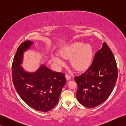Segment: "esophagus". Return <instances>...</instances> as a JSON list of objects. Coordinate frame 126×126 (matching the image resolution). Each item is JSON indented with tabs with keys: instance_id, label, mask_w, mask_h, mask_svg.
Here are the masks:
<instances>
[{
	"instance_id": "1",
	"label": "esophagus",
	"mask_w": 126,
	"mask_h": 126,
	"mask_svg": "<svg viewBox=\"0 0 126 126\" xmlns=\"http://www.w3.org/2000/svg\"><path fill=\"white\" fill-rule=\"evenodd\" d=\"M65 77H66V79L68 80V81H69V80H70L71 79V76L69 74H66Z\"/></svg>"
}]
</instances>
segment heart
Masks as SVG:
<instances>
[{
  "label": "heart",
  "mask_w": 126,
  "mask_h": 126,
  "mask_svg": "<svg viewBox=\"0 0 126 126\" xmlns=\"http://www.w3.org/2000/svg\"><path fill=\"white\" fill-rule=\"evenodd\" d=\"M93 48L89 44L77 42L73 43L61 51L60 55H52L53 62L58 65L64 64V59H69L72 57L71 63L76 70H82L89 65L93 57Z\"/></svg>",
  "instance_id": "1"
}]
</instances>
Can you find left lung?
I'll list each match as a JSON object with an SVG mask.
<instances>
[{"label":"left lung","instance_id":"left-lung-1","mask_svg":"<svg viewBox=\"0 0 126 126\" xmlns=\"http://www.w3.org/2000/svg\"><path fill=\"white\" fill-rule=\"evenodd\" d=\"M117 79V68L114 55L105 42L96 52L89 68L75 77L77 84L76 97L87 108L102 103L110 95Z\"/></svg>","mask_w":126,"mask_h":126}]
</instances>
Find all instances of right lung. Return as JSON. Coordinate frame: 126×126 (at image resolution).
Masks as SVG:
<instances>
[{
	"instance_id": "1",
	"label": "right lung",
	"mask_w": 126,
	"mask_h": 126,
	"mask_svg": "<svg viewBox=\"0 0 126 126\" xmlns=\"http://www.w3.org/2000/svg\"><path fill=\"white\" fill-rule=\"evenodd\" d=\"M32 43L25 41L17 49L12 65V81L18 94L28 105L37 110L47 112L57 104L66 82L65 74L53 71L44 64L32 73L25 70L21 66L23 54Z\"/></svg>"
}]
</instances>
